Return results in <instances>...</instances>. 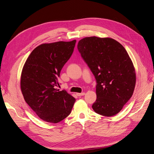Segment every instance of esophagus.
Listing matches in <instances>:
<instances>
[{
    "label": "esophagus",
    "mask_w": 154,
    "mask_h": 154,
    "mask_svg": "<svg viewBox=\"0 0 154 154\" xmlns=\"http://www.w3.org/2000/svg\"><path fill=\"white\" fill-rule=\"evenodd\" d=\"M85 94V92H82V93H76V95L78 96H84Z\"/></svg>",
    "instance_id": "obj_1"
}]
</instances>
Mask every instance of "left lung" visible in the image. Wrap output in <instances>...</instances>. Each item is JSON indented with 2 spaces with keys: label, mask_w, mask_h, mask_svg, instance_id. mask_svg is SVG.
<instances>
[{
  "label": "left lung",
  "mask_w": 154,
  "mask_h": 154,
  "mask_svg": "<svg viewBox=\"0 0 154 154\" xmlns=\"http://www.w3.org/2000/svg\"><path fill=\"white\" fill-rule=\"evenodd\" d=\"M78 49L96 80L93 110L107 117L118 114L132 97L136 85V72L127 51L112 38L96 36L80 40Z\"/></svg>",
  "instance_id": "obj_1"
}]
</instances>
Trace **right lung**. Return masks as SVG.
Wrapping results in <instances>:
<instances>
[{"label":"right lung","instance_id":"add662e5","mask_svg":"<svg viewBox=\"0 0 154 154\" xmlns=\"http://www.w3.org/2000/svg\"><path fill=\"white\" fill-rule=\"evenodd\" d=\"M76 40L44 44L36 47L22 69L20 87L26 103L45 122L57 123L70 114L75 98L59 91L58 78L71 58Z\"/></svg>","mask_w":154,"mask_h":154}]
</instances>
